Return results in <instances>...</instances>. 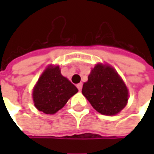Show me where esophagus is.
Masks as SVG:
<instances>
[{"label": "esophagus", "instance_id": "esophagus-1", "mask_svg": "<svg viewBox=\"0 0 154 154\" xmlns=\"http://www.w3.org/2000/svg\"><path fill=\"white\" fill-rule=\"evenodd\" d=\"M77 89H78V90L80 91H82V83H78L77 85Z\"/></svg>", "mask_w": 154, "mask_h": 154}]
</instances>
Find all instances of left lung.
Returning a JSON list of instances; mask_svg holds the SVG:
<instances>
[{"label": "left lung", "mask_w": 154, "mask_h": 154, "mask_svg": "<svg viewBox=\"0 0 154 154\" xmlns=\"http://www.w3.org/2000/svg\"><path fill=\"white\" fill-rule=\"evenodd\" d=\"M82 92L99 113L115 116L128 101V89L116 71L110 66L97 64L91 70Z\"/></svg>", "instance_id": "obj_1"}]
</instances>
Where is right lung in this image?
Listing matches in <instances>:
<instances>
[{"mask_svg":"<svg viewBox=\"0 0 154 154\" xmlns=\"http://www.w3.org/2000/svg\"><path fill=\"white\" fill-rule=\"evenodd\" d=\"M77 91V87L62 76L59 67H48L34 88L33 98L38 110L53 115L62 109Z\"/></svg>","mask_w":154,"mask_h":154,"instance_id":"right-lung-1","label":"right lung"}]
</instances>
